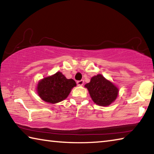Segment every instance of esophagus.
Masks as SVG:
<instances>
[{
  "mask_svg": "<svg viewBox=\"0 0 154 154\" xmlns=\"http://www.w3.org/2000/svg\"><path fill=\"white\" fill-rule=\"evenodd\" d=\"M83 83H84V81H83V80L77 81V84L79 85V86H82V85H83Z\"/></svg>",
  "mask_w": 154,
  "mask_h": 154,
  "instance_id": "obj_1",
  "label": "esophagus"
}]
</instances>
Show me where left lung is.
I'll return each mask as SVG.
<instances>
[{"label":"left lung","instance_id":"obj_1","mask_svg":"<svg viewBox=\"0 0 154 154\" xmlns=\"http://www.w3.org/2000/svg\"><path fill=\"white\" fill-rule=\"evenodd\" d=\"M85 87L92 100L100 106H109L114 102L119 92L118 88L100 74L92 77L90 82L86 83Z\"/></svg>","mask_w":154,"mask_h":154}]
</instances>
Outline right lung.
I'll return each instance as SVG.
<instances>
[{"label": "right lung", "instance_id": "add662e5", "mask_svg": "<svg viewBox=\"0 0 154 154\" xmlns=\"http://www.w3.org/2000/svg\"><path fill=\"white\" fill-rule=\"evenodd\" d=\"M76 86L72 79H66L60 72L43 78L37 85L38 95L47 103L55 104L67 98L72 88Z\"/></svg>", "mask_w": 154, "mask_h": 154}]
</instances>
